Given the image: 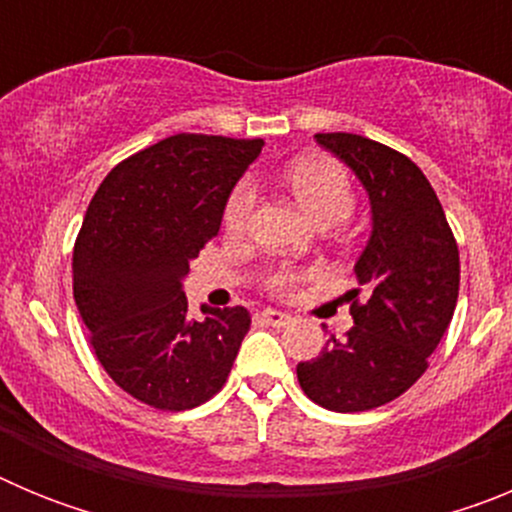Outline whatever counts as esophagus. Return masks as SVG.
Returning a JSON list of instances; mask_svg holds the SVG:
<instances>
[{
  "label": "esophagus",
  "mask_w": 512,
  "mask_h": 512,
  "mask_svg": "<svg viewBox=\"0 0 512 512\" xmlns=\"http://www.w3.org/2000/svg\"><path fill=\"white\" fill-rule=\"evenodd\" d=\"M256 318L261 320V323L271 325V328H284V325H289V315L287 312H279V310H261Z\"/></svg>",
  "instance_id": "esophagus-1"
}]
</instances>
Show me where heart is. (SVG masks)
Instances as JSON below:
<instances>
[{
    "instance_id": "b5f03b06",
    "label": "heart",
    "mask_w": 512,
    "mask_h": 512,
    "mask_svg": "<svg viewBox=\"0 0 512 512\" xmlns=\"http://www.w3.org/2000/svg\"><path fill=\"white\" fill-rule=\"evenodd\" d=\"M284 182L292 189L302 207L318 223H338L354 210V184L346 166L330 156H302L287 166ZM256 207V184L253 179L235 182L225 197L223 228L230 235H241L248 228ZM318 277V269H297V266H271L261 279L266 295L289 300L300 292L307 279Z\"/></svg>"
}]
</instances>
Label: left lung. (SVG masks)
<instances>
[{
  "mask_svg": "<svg viewBox=\"0 0 512 512\" xmlns=\"http://www.w3.org/2000/svg\"><path fill=\"white\" fill-rule=\"evenodd\" d=\"M369 192L372 238L348 292L354 328L297 364L300 387L333 413H364L408 392L454 318L459 246L431 182L405 153L354 133H318Z\"/></svg>",
  "mask_w": 512,
  "mask_h": 512,
  "instance_id": "1",
  "label": "left lung"
}]
</instances>
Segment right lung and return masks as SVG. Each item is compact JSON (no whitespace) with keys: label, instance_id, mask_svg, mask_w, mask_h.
Listing matches in <instances>:
<instances>
[{"label":"right lung","instance_id":"right-lung-1","mask_svg":"<svg viewBox=\"0 0 512 512\" xmlns=\"http://www.w3.org/2000/svg\"><path fill=\"white\" fill-rule=\"evenodd\" d=\"M261 148L264 138L171 135L120 161L89 202L71 261L76 307L104 372L148 408L182 413L215 397L251 328L241 305L189 318L182 279Z\"/></svg>","mask_w":512,"mask_h":512}]
</instances>
